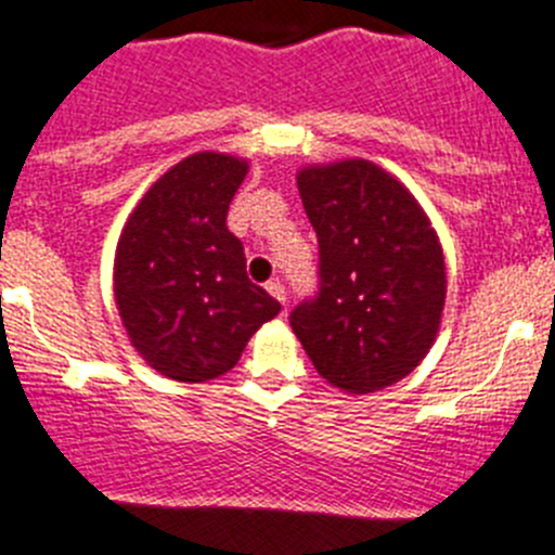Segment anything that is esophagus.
Here are the masks:
<instances>
[{
    "instance_id": "obj_1",
    "label": "esophagus",
    "mask_w": 555,
    "mask_h": 555,
    "mask_svg": "<svg viewBox=\"0 0 555 555\" xmlns=\"http://www.w3.org/2000/svg\"><path fill=\"white\" fill-rule=\"evenodd\" d=\"M266 287H268V293H271V296L276 298V301H282V307H284V301H287V289H284V284L279 282V279H271V282H268Z\"/></svg>"
}]
</instances>
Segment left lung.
Wrapping results in <instances>:
<instances>
[{"label":"left lung","instance_id":"left-lung-1","mask_svg":"<svg viewBox=\"0 0 555 555\" xmlns=\"http://www.w3.org/2000/svg\"><path fill=\"white\" fill-rule=\"evenodd\" d=\"M318 289L289 312L314 371L364 396L421 364L446 304V259L421 204L373 163L304 168Z\"/></svg>","mask_w":555,"mask_h":555}]
</instances>
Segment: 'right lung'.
Wrapping results in <instances>:
<instances>
[{
  "label": "right lung",
  "mask_w": 555,
  "mask_h": 555,
  "mask_svg": "<svg viewBox=\"0 0 555 555\" xmlns=\"http://www.w3.org/2000/svg\"><path fill=\"white\" fill-rule=\"evenodd\" d=\"M243 159L184 157L129 216L116 251V301L132 346L173 382L229 373L282 304L246 273L227 216L246 179Z\"/></svg>",
  "instance_id": "right-lung-1"
}]
</instances>
